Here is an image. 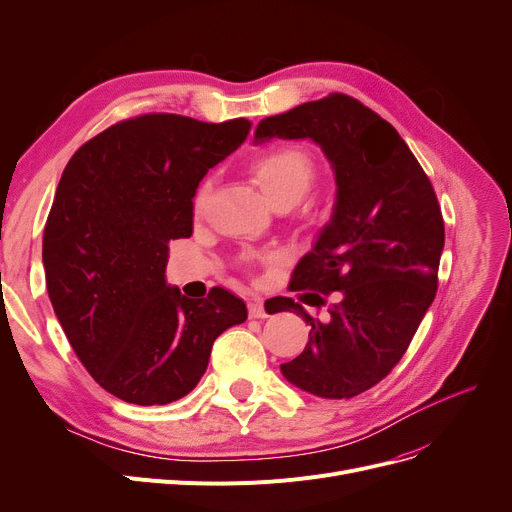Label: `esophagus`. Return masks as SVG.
Returning a JSON list of instances; mask_svg holds the SVG:
<instances>
[{
  "mask_svg": "<svg viewBox=\"0 0 512 512\" xmlns=\"http://www.w3.org/2000/svg\"><path fill=\"white\" fill-rule=\"evenodd\" d=\"M249 317H253V319H265L267 317V311H265L261 299L249 301Z\"/></svg>",
  "mask_w": 512,
  "mask_h": 512,
  "instance_id": "obj_1",
  "label": "esophagus"
}]
</instances>
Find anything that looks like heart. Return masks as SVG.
<instances>
[{"label": "heart", "instance_id": "heart-1", "mask_svg": "<svg viewBox=\"0 0 512 512\" xmlns=\"http://www.w3.org/2000/svg\"><path fill=\"white\" fill-rule=\"evenodd\" d=\"M251 172L261 186L265 197L274 207L297 205L315 182V161L299 147H282L267 151L251 164ZM209 195V182L205 180L195 193L193 209L201 211Z\"/></svg>", "mask_w": 512, "mask_h": 512}]
</instances>
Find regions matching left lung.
Wrapping results in <instances>:
<instances>
[{"label": "left lung", "instance_id": "8db88e82", "mask_svg": "<svg viewBox=\"0 0 512 512\" xmlns=\"http://www.w3.org/2000/svg\"><path fill=\"white\" fill-rule=\"evenodd\" d=\"M311 139L336 176V203L315 247L294 267L290 290L338 292L326 321L282 297L309 330L284 378L319 398H353L378 382L407 348L438 290L444 220L434 186L396 128L361 101L332 93L259 122L255 145Z\"/></svg>", "mask_w": 512, "mask_h": 512}]
</instances>
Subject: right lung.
I'll return each instance as SVG.
<instances>
[{
    "label": "right lung",
    "mask_w": 512,
    "mask_h": 512,
    "mask_svg": "<svg viewBox=\"0 0 512 512\" xmlns=\"http://www.w3.org/2000/svg\"><path fill=\"white\" fill-rule=\"evenodd\" d=\"M251 122L176 114L122 120L80 147L43 232L49 301L93 380L132 405L191 392L213 340L247 319L224 288L186 299L166 282L168 242L193 234L209 168L245 143Z\"/></svg>",
    "instance_id": "add662e5"
}]
</instances>
